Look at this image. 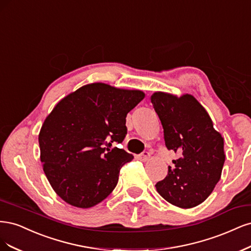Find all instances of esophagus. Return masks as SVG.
<instances>
[{
  "instance_id": "1",
  "label": "esophagus",
  "mask_w": 251,
  "mask_h": 251,
  "mask_svg": "<svg viewBox=\"0 0 251 251\" xmlns=\"http://www.w3.org/2000/svg\"><path fill=\"white\" fill-rule=\"evenodd\" d=\"M150 158V153L148 151H144L142 154L139 155V159L142 161H147Z\"/></svg>"
}]
</instances>
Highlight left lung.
Instances as JSON below:
<instances>
[{"instance_id": "obj_1", "label": "left lung", "mask_w": 251, "mask_h": 251, "mask_svg": "<svg viewBox=\"0 0 251 251\" xmlns=\"http://www.w3.org/2000/svg\"><path fill=\"white\" fill-rule=\"evenodd\" d=\"M151 103L164 128L166 147L178 152L175 168L155 187L170 203L191 208L202 203L220 180L225 161L224 140L205 108L185 94L177 97L155 92Z\"/></svg>"}]
</instances>
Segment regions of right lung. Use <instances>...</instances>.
I'll list each match as a JSON object with an SVG mask.
<instances>
[{
	"label": "right lung",
	"mask_w": 251,
	"mask_h": 251,
	"mask_svg": "<svg viewBox=\"0 0 251 251\" xmlns=\"http://www.w3.org/2000/svg\"><path fill=\"white\" fill-rule=\"evenodd\" d=\"M145 98L137 90L96 82L61 99L40 128L44 172L67 203L88 208L114 191L120 170L133 156L111 146L127 134L126 117Z\"/></svg>",
	"instance_id": "add662e5"
}]
</instances>
